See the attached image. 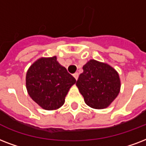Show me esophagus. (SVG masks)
<instances>
[{
  "label": "esophagus",
  "mask_w": 146,
  "mask_h": 146,
  "mask_svg": "<svg viewBox=\"0 0 146 146\" xmlns=\"http://www.w3.org/2000/svg\"><path fill=\"white\" fill-rule=\"evenodd\" d=\"M78 72H76V73H74V74H73V76H74V78H75V80H78Z\"/></svg>",
  "instance_id": "34e87169"
}]
</instances>
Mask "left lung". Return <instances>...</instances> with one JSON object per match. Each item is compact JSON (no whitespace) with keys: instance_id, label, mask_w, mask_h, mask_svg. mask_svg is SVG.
Returning a JSON list of instances; mask_svg holds the SVG:
<instances>
[{"instance_id":"left-lung-1","label":"left lung","mask_w":146,"mask_h":146,"mask_svg":"<svg viewBox=\"0 0 146 146\" xmlns=\"http://www.w3.org/2000/svg\"><path fill=\"white\" fill-rule=\"evenodd\" d=\"M76 86L84 102L94 109H104L118 96L121 82L119 74L109 64L89 60L83 66Z\"/></svg>"}]
</instances>
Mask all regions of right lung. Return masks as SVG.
I'll use <instances>...</instances> for the list:
<instances>
[{"label":"right lung","mask_w":146,"mask_h":146,"mask_svg":"<svg viewBox=\"0 0 146 146\" xmlns=\"http://www.w3.org/2000/svg\"><path fill=\"white\" fill-rule=\"evenodd\" d=\"M75 82L74 77L58 63L56 56L39 58L30 65L26 74V87L29 95L46 110L60 108Z\"/></svg>","instance_id":"right-lung-1"}]
</instances>
